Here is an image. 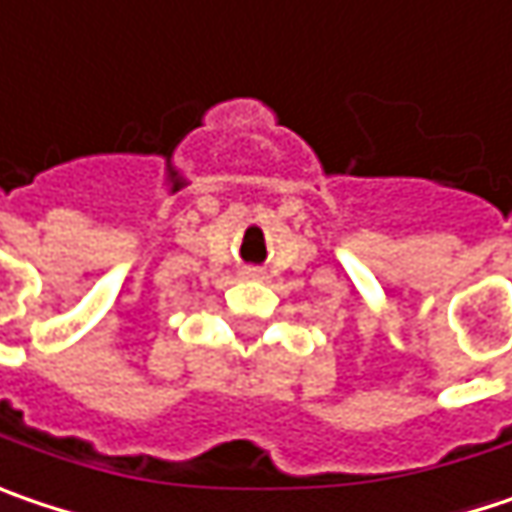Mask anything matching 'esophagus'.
<instances>
[{"instance_id":"obj_1","label":"esophagus","mask_w":512,"mask_h":512,"mask_svg":"<svg viewBox=\"0 0 512 512\" xmlns=\"http://www.w3.org/2000/svg\"><path fill=\"white\" fill-rule=\"evenodd\" d=\"M243 278H249V281H257V278H260V269H246V272H243Z\"/></svg>"}]
</instances>
